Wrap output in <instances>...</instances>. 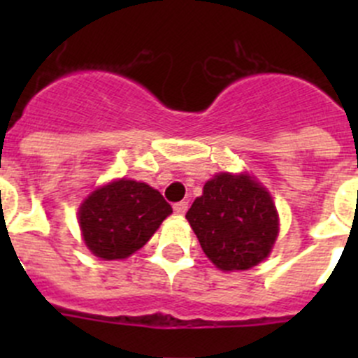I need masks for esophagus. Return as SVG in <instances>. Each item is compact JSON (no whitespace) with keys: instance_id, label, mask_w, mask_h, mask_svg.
<instances>
[{"instance_id":"34e87169","label":"esophagus","mask_w":358,"mask_h":358,"mask_svg":"<svg viewBox=\"0 0 358 358\" xmlns=\"http://www.w3.org/2000/svg\"><path fill=\"white\" fill-rule=\"evenodd\" d=\"M187 209H189V202H185V201L176 202V204L173 206V211H175L176 216H183L187 213Z\"/></svg>"}]
</instances>
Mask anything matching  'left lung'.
<instances>
[{
	"label": "left lung",
	"mask_w": 358,
	"mask_h": 358,
	"mask_svg": "<svg viewBox=\"0 0 358 358\" xmlns=\"http://www.w3.org/2000/svg\"><path fill=\"white\" fill-rule=\"evenodd\" d=\"M185 218L202 251L223 272L258 265L270 255L279 234L272 196L246 173L215 175Z\"/></svg>",
	"instance_id": "obj_1"
}]
</instances>
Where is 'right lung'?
<instances>
[{
    "mask_svg": "<svg viewBox=\"0 0 358 358\" xmlns=\"http://www.w3.org/2000/svg\"><path fill=\"white\" fill-rule=\"evenodd\" d=\"M171 213V206L156 189L121 178L86 197L79 208V227L93 255L124 259L145 246Z\"/></svg>",
    "mask_w": 358,
    "mask_h": 358,
    "instance_id": "add662e5",
    "label": "right lung"
}]
</instances>
